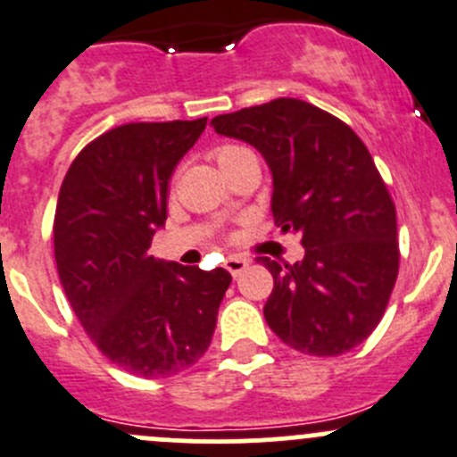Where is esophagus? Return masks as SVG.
<instances>
[{
  "instance_id": "obj_1",
  "label": "esophagus",
  "mask_w": 457,
  "mask_h": 457,
  "mask_svg": "<svg viewBox=\"0 0 457 457\" xmlns=\"http://www.w3.org/2000/svg\"><path fill=\"white\" fill-rule=\"evenodd\" d=\"M247 265H250V261L241 259V256H228V259H225V268H228V272L232 274L234 278L241 277V274L245 272Z\"/></svg>"
}]
</instances>
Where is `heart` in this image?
I'll list each match as a JSON object with an SVG mask.
<instances>
[{
  "mask_svg": "<svg viewBox=\"0 0 457 457\" xmlns=\"http://www.w3.org/2000/svg\"><path fill=\"white\" fill-rule=\"evenodd\" d=\"M250 156H254V154L245 147H238V145H225V147L216 149V162H219L220 171L228 170V167L234 165V162L243 161V158H250Z\"/></svg>",
  "mask_w": 457,
  "mask_h": 457,
  "instance_id": "1",
  "label": "heart"
}]
</instances>
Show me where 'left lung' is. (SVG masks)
<instances>
[{
  "label": "left lung",
  "instance_id": "left-lung-1",
  "mask_svg": "<svg viewBox=\"0 0 457 457\" xmlns=\"http://www.w3.org/2000/svg\"><path fill=\"white\" fill-rule=\"evenodd\" d=\"M225 138L252 145L272 174V214L296 232L303 259H261L274 287L265 321L305 355L335 357L378 328L400 268L397 219L373 156L355 131L303 100L278 97L216 116Z\"/></svg>",
  "mask_w": 457,
  "mask_h": 457
}]
</instances>
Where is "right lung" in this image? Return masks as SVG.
I'll return each instance as SVG.
<instances>
[{"mask_svg": "<svg viewBox=\"0 0 457 457\" xmlns=\"http://www.w3.org/2000/svg\"><path fill=\"white\" fill-rule=\"evenodd\" d=\"M207 118L134 122L78 154L57 196L53 245L64 295L102 355L131 375L171 378L210 348L232 283L223 268L156 261L167 187Z\"/></svg>", "mask_w": 457, "mask_h": 457, "instance_id": "1", "label": "right lung"}]
</instances>
